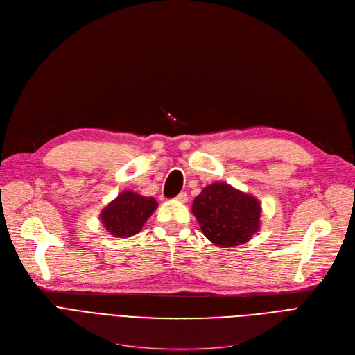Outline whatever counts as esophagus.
Returning a JSON list of instances; mask_svg holds the SVG:
<instances>
[{"label":"esophagus","instance_id":"1","mask_svg":"<svg viewBox=\"0 0 355 355\" xmlns=\"http://www.w3.org/2000/svg\"><path fill=\"white\" fill-rule=\"evenodd\" d=\"M175 200L180 201V202H187V201H189V196L185 194V193H180V194L175 197Z\"/></svg>","mask_w":355,"mask_h":355}]
</instances>
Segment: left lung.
Returning <instances> with one entry per match:
<instances>
[{"label": "left lung", "mask_w": 355, "mask_h": 355, "mask_svg": "<svg viewBox=\"0 0 355 355\" xmlns=\"http://www.w3.org/2000/svg\"><path fill=\"white\" fill-rule=\"evenodd\" d=\"M191 211L202 234L220 248L248 243L262 225L260 201L227 182H213L204 187L194 198Z\"/></svg>", "instance_id": "left-lung-1"}]
</instances>
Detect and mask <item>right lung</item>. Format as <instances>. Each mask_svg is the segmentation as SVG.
I'll use <instances>...</instances> for the list:
<instances>
[{"instance_id":"obj_1","label":"right lung","mask_w":355,"mask_h":355,"mask_svg":"<svg viewBox=\"0 0 355 355\" xmlns=\"http://www.w3.org/2000/svg\"><path fill=\"white\" fill-rule=\"evenodd\" d=\"M157 207L158 202L154 197L125 190L106 204L99 220L110 236L125 239L139 233Z\"/></svg>"}]
</instances>
